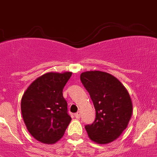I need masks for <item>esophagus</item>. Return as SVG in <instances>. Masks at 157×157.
Listing matches in <instances>:
<instances>
[{
    "label": "esophagus",
    "mask_w": 157,
    "mask_h": 157,
    "mask_svg": "<svg viewBox=\"0 0 157 157\" xmlns=\"http://www.w3.org/2000/svg\"><path fill=\"white\" fill-rule=\"evenodd\" d=\"M74 116H75V117H76V118L79 119V118L81 117V112H76V113H75V115H74Z\"/></svg>",
    "instance_id": "obj_1"
}]
</instances>
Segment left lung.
Here are the masks:
<instances>
[{
    "label": "left lung",
    "mask_w": 157,
    "mask_h": 157,
    "mask_svg": "<svg viewBox=\"0 0 157 157\" xmlns=\"http://www.w3.org/2000/svg\"><path fill=\"white\" fill-rule=\"evenodd\" d=\"M81 81L96 112L94 121L85 126L90 139L100 144L114 141L131 117L133 105L128 91L115 76L104 71L82 72Z\"/></svg>",
    "instance_id": "left-lung-1"
}]
</instances>
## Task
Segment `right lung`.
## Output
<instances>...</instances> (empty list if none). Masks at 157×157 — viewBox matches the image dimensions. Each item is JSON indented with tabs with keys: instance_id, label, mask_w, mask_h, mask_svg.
Returning <instances> with one entry per match:
<instances>
[{
	"instance_id": "obj_1",
	"label": "right lung",
	"mask_w": 157,
	"mask_h": 157,
	"mask_svg": "<svg viewBox=\"0 0 157 157\" xmlns=\"http://www.w3.org/2000/svg\"><path fill=\"white\" fill-rule=\"evenodd\" d=\"M71 72H49L38 77L24 92L21 112L28 132L44 144L61 139L71 121L63 90Z\"/></svg>"
}]
</instances>
